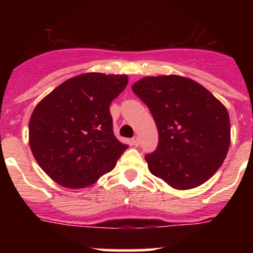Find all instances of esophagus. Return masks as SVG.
<instances>
[{"label": "esophagus", "instance_id": "1", "mask_svg": "<svg viewBox=\"0 0 253 253\" xmlns=\"http://www.w3.org/2000/svg\"><path fill=\"white\" fill-rule=\"evenodd\" d=\"M131 142H132V144L136 145V147H137V145H139V138H138V137H133Z\"/></svg>", "mask_w": 253, "mask_h": 253}]
</instances>
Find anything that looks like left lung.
I'll return each instance as SVG.
<instances>
[{
  "instance_id": "8db88e82",
  "label": "left lung",
  "mask_w": 253,
  "mask_h": 253,
  "mask_svg": "<svg viewBox=\"0 0 253 253\" xmlns=\"http://www.w3.org/2000/svg\"><path fill=\"white\" fill-rule=\"evenodd\" d=\"M132 90L159 132L157 149L145 155L150 172L176 190L195 188L215 174L230 145L225 106L197 82L176 75L142 78Z\"/></svg>"
}]
</instances>
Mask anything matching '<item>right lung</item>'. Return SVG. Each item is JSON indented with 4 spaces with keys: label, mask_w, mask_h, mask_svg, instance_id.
<instances>
[{
    "label": "right lung",
    "mask_w": 253,
    "mask_h": 253,
    "mask_svg": "<svg viewBox=\"0 0 253 253\" xmlns=\"http://www.w3.org/2000/svg\"><path fill=\"white\" fill-rule=\"evenodd\" d=\"M126 75L84 73L45 96L29 121V145L58 185L84 188L111 171L128 148L114 136L110 104L126 88Z\"/></svg>",
    "instance_id": "right-lung-1"
}]
</instances>
